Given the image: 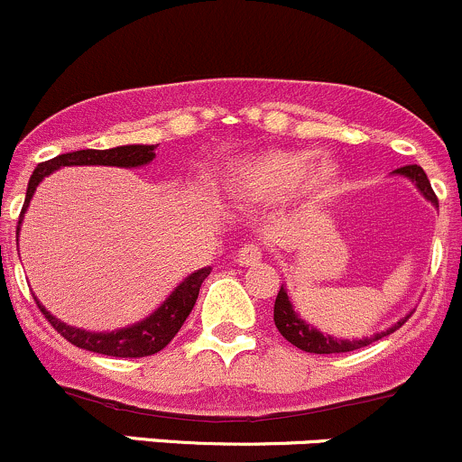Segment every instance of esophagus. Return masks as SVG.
<instances>
[{"instance_id":"obj_1","label":"esophagus","mask_w":462,"mask_h":462,"mask_svg":"<svg viewBox=\"0 0 462 462\" xmlns=\"http://www.w3.org/2000/svg\"><path fill=\"white\" fill-rule=\"evenodd\" d=\"M260 260H263V246L255 245V242L245 245L240 249V254H237V263H240L242 266H254V264H258Z\"/></svg>"}]
</instances>
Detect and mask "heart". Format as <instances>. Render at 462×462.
<instances>
[{
    "label": "heart",
    "mask_w": 462,
    "mask_h": 462,
    "mask_svg": "<svg viewBox=\"0 0 462 462\" xmlns=\"http://www.w3.org/2000/svg\"><path fill=\"white\" fill-rule=\"evenodd\" d=\"M311 151H266L237 162L226 187L242 202L271 204L296 191L304 202H322L334 193L337 171L329 160L311 164Z\"/></svg>",
    "instance_id": "heart-1"
}]
</instances>
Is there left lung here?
<instances>
[{
  "mask_svg": "<svg viewBox=\"0 0 462 462\" xmlns=\"http://www.w3.org/2000/svg\"><path fill=\"white\" fill-rule=\"evenodd\" d=\"M393 173L411 180V182L418 187V191L430 199L434 207H439V198H436L434 189H431L430 180H427L425 171H422L420 166L407 164V166H401V169H396ZM407 318L409 316L402 318V320H398L393 327H389L387 331H380V334H375L372 337H363V340H340V337L322 334V331H318L316 327L307 325V322H304L302 318L293 311V304H291V300H289L287 289L284 287H280L278 298H275V304H273V322H275V327H278L280 334L287 337L291 345H296L298 349L307 351V354H345V351L363 349V346L372 345V342L380 340L383 336L393 334L398 327L405 325Z\"/></svg>",
  "mask_w": 462,
  "mask_h": 462,
  "instance_id": "1",
  "label": "left lung"
}]
</instances>
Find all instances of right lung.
Segmentation results:
<instances>
[{
    "mask_svg": "<svg viewBox=\"0 0 462 462\" xmlns=\"http://www.w3.org/2000/svg\"><path fill=\"white\" fill-rule=\"evenodd\" d=\"M153 144H126V146H116V149L106 151H95V149H84V151H73V153H61L57 158L42 162L35 166L31 180H28L26 189V199H23L22 213H19V225H22V217L26 213L28 204H31L32 193H35L37 184L51 175L53 171L61 169V166H84V164H99V166H144L155 158ZM19 225H17V236H19ZM211 273V266H204V269L196 271L189 278H184L182 282L175 287V291H171V296L151 313L144 320L135 322L131 327H122L117 331H84L78 327H70L66 322L57 320L55 316H51V311H46L37 300V307L44 313L46 320L53 325V329L60 336H64L70 345L79 346V349L95 351V354L104 356H116V358H144V356H153L158 351L164 349L175 334L180 331V327L184 325V320L191 313L193 304L198 300L199 287H202L204 278Z\"/></svg>",
    "mask_w": 462,
    "mask_h": 462,
    "instance_id": "right-lung-1",
    "label": "right lung"
}]
</instances>
